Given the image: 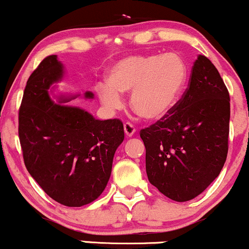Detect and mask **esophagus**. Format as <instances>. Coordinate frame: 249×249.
Masks as SVG:
<instances>
[{"instance_id": "esophagus-1", "label": "esophagus", "mask_w": 249, "mask_h": 249, "mask_svg": "<svg viewBox=\"0 0 249 249\" xmlns=\"http://www.w3.org/2000/svg\"><path fill=\"white\" fill-rule=\"evenodd\" d=\"M124 132H125V136H126L127 138H131L134 133H136V128H134V126L131 124V123H125Z\"/></svg>"}]
</instances>
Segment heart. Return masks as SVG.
<instances>
[{"label": "heart", "instance_id": "heart-1", "mask_svg": "<svg viewBox=\"0 0 249 249\" xmlns=\"http://www.w3.org/2000/svg\"><path fill=\"white\" fill-rule=\"evenodd\" d=\"M188 81V66L178 53L132 55L113 64L107 82L98 83L96 92L109 111L123 107L121 94L131 93V107L142 118L162 121L178 103Z\"/></svg>", "mask_w": 249, "mask_h": 249}]
</instances>
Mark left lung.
<instances>
[{"instance_id":"1","label":"left lung","mask_w":249,"mask_h":249,"mask_svg":"<svg viewBox=\"0 0 249 249\" xmlns=\"http://www.w3.org/2000/svg\"><path fill=\"white\" fill-rule=\"evenodd\" d=\"M229 131V91L214 65L199 54L170 115L140 131L148 181L176 202L195 198L223 169Z\"/></svg>"}]
</instances>
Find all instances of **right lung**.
<instances>
[{
  "label": "right lung",
  "instance_id": "1",
  "mask_svg": "<svg viewBox=\"0 0 249 249\" xmlns=\"http://www.w3.org/2000/svg\"><path fill=\"white\" fill-rule=\"evenodd\" d=\"M65 74L56 55L45 58L31 74L19 109L18 134L30 175L55 202L79 208L106 189L124 127L118 119L100 121L66 104L80 94H53ZM85 97L94 94L86 91Z\"/></svg>",
  "mask_w": 249,
  "mask_h": 249
}]
</instances>
